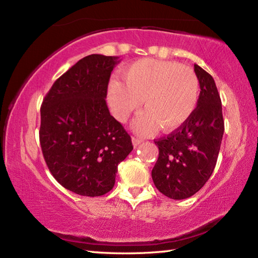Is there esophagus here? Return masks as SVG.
Returning <instances> with one entry per match:
<instances>
[{"label": "esophagus", "instance_id": "esophagus-1", "mask_svg": "<svg viewBox=\"0 0 258 258\" xmlns=\"http://www.w3.org/2000/svg\"><path fill=\"white\" fill-rule=\"evenodd\" d=\"M143 140L140 139V138H137V137H132V142H133V146L137 148L140 143H142Z\"/></svg>", "mask_w": 258, "mask_h": 258}]
</instances>
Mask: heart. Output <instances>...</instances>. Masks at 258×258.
Segmentation results:
<instances>
[{
	"label": "heart",
	"instance_id": "b5f03b06",
	"mask_svg": "<svg viewBox=\"0 0 258 258\" xmlns=\"http://www.w3.org/2000/svg\"><path fill=\"white\" fill-rule=\"evenodd\" d=\"M124 84L112 81L108 100L116 119L125 123L143 106L147 111L135 119L133 127L141 134L166 132L182 127L197 108L199 82L190 68L173 61L140 59L126 67Z\"/></svg>",
	"mask_w": 258,
	"mask_h": 258
}]
</instances>
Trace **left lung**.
I'll return each mask as SVG.
<instances>
[{"mask_svg": "<svg viewBox=\"0 0 258 258\" xmlns=\"http://www.w3.org/2000/svg\"><path fill=\"white\" fill-rule=\"evenodd\" d=\"M195 73L200 94L194 115L182 127L155 141L159 156L152 180L161 194L176 200L194 196L208 181L224 133L222 102L214 78L198 64Z\"/></svg>", "mask_w": 258, "mask_h": 258, "instance_id": "left-lung-1", "label": "left lung"}]
</instances>
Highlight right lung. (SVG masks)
Returning <instances> with one entry per match:
<instances>
[{"label":"right lung","mask_w":258,"mask_h":258,"mask_svg":"<svg viewBox=\"0 0 258 258\" xmlns=\"http://www.w3.org/2000/svg\"><path fill=\"white\" fill-rule=\"evenodd\" d=\"M118 62L102 54L81 59L53 83L41 107L40 142L47 167L63 187L86 197L110 191L118 164L133 150L106 102Z\"/></svg>","instance_id":"1"}]
</instances>
